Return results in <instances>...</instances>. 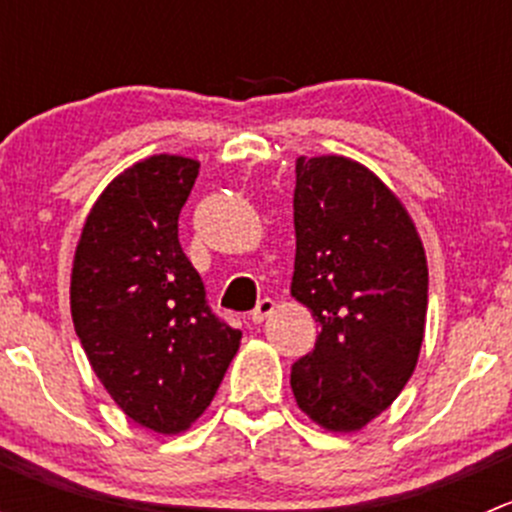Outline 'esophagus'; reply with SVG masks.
Masks as SVG:
<instances>
[{
    "mask_svg": "<svg viewBox=\"0 0 512 512\" xmlns=\"http://www.w3.org/2000/svg\"><path fill=\"white\" fill-rule=\"evenodd\" d=\"M275 312V302H272L270 297H265V299H260V302H257V307L252 309V322L255 324H260V322H265L267 317H270V314Z\"/></svg>",
    "mask_w": 512,
    "mask_h": 512,
    "instance_id": "34e87169",
    "label": "esophagus"
}]
</instances>
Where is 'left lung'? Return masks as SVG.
Segmentation results:
<instances>
[{
    "mask_svg": "<svg viewBox=\"0 0 512 512\" xmlns=\"http://www.w3.org/2000/svg\"><path fill=\"white\" fill-rule=\"evenodd\" d=\"M292 297L319 322L292 366L299 409L332 433L361 431L409 384L428 309L423 242L399 195L344 156L294 163Z\"/></svg>",
    "mask_w": 512,
    "mask_h": 512,
    "instance_id": "1",
    "label": "left lung"
}]
</instances>
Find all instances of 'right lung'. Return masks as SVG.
<instances>
[{
	"mask_svg": "<svg viewBox=\"0 0 512 512\" xmlns=\"http://www.w3.org/2000/svg\"><path fill=\"white\" fill-rule=\"evenodd\" d=\"M195 158H143L118 173L86 215L71 267V319L118 409L163 436L205 414L242 332L210 312L178 242Z\"/></svg>",
	"mask_w": 512,
	"mask_h": 512,
	"instance_id": "right-lung-1",
	"label": "right lung"
}]
</instances>
